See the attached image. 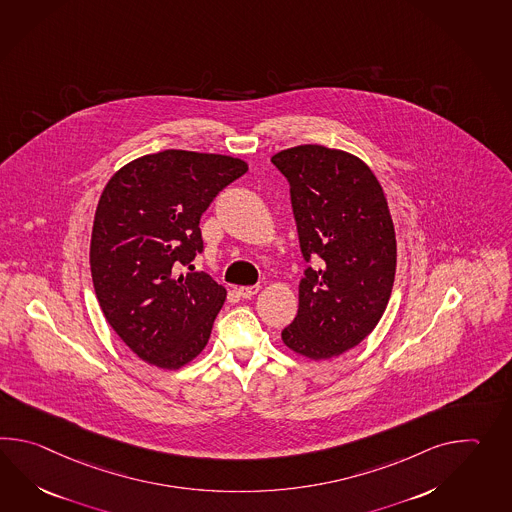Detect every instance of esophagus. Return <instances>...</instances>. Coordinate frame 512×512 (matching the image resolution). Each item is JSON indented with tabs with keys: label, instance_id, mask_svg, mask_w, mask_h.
<instances>
[{
	"label": "esophagus",
	"instance_id": "esophagus-1",
	"mask_svg": "<svg viewBox=\"0 0 512 512\" xmlns=\"http://www.w3.org/2000/svg\"><path fill=\"white\" fill-rule=\"evenodd\" d=\"M259 290H261L259 284H255V286H240L239 296L244 297V299H250V297L255 296Z\"/></svg>",
	"mask_w": 512,
	"mask_h": 512
}]
</instances>
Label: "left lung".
Wrapping results in <instances>:
<instances>
[{
	"label": "left lung",
	"instance_id": "8db88e82",
	"mask_svg": "<svg viewBox=\"0 0 512 512\" xmlns=\"http://www.w3.org/2000/svg\"><path fill=\"white\" fill-rule=\"evenodd\" d=\"M272 163L290 183L303 259L297 316L281 332L296 353L329 360L375 329L393 290L397 239L386 196L364 161L301 145Z\"/></svg>",
	"mask_w": 512,
	"mask_h": 512
}]
</instances>
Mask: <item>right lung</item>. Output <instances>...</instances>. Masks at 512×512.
<instances>
[{
  "label": "right lung",
  "mask_w": 512,
  "mask_h": 512,
  "mask_svg": "<svg viewBox=\"0 0 512 512\" xmlns=\"http://www.w3.org/2000/svg\"><path fill=\"white\" fill-rule=\"evenodd\" d=\"M248 165L163 150L104 187L91 233V279L104 318L148 364L178 369L204 351L226 288L205 272L176 277L204 251L200 218Z\"/></svg>",
  "instance_id": "right-lung-1"
}]
</instances>
